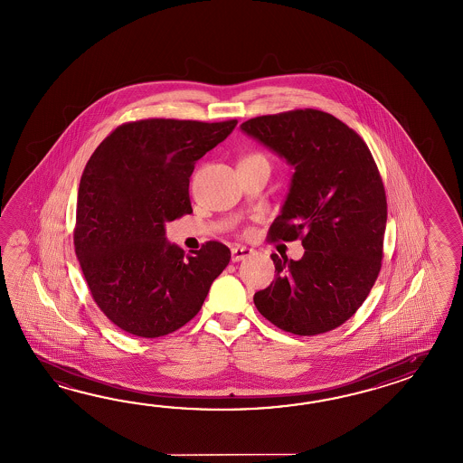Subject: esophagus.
Listing matches in <instances>:
<instances>
[{
	"label": "esophagus",
	"mask_w": 463,
	"mask_h": 463,
	"mask_svg": "<svg viewBox=\"0 0 463 463\" xmlns=\"http://www.w3.org/2000/svg\"><path fill=\"white\" fill-rule=\"evenodd\" d=\"M251 255H253L251 248L240 247V245L232 248V261H241V260L248 259Z\"/></svg>",
	"instance_id": "obj_1"
}]
</instances>
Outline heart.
Instances as JSON below:
<instances>
[{
  "label": "heart",
  "instance_id": "1",
  "mask_svg": "<svg viewBox=\"0 0 463 463\" xmlns=\"http://www.w3.org/2000/svg\"><path fill=\"white\" fill-rule=\"evenodd\" d=\"M243 160H261V162H267V158L263 155H260V153H253V155H250V156L243 158Z\"/></svg>",
  "mask_w": 463,
  "mask_h": 463
}]
</instances>
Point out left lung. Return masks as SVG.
I'll return each mask as SVG.
<instances>
[{
    "instance_id": "obj_1",
    "label": "left lung",
    "mask_w": 463,
    "mask_h": 463,
    "mask_svg": "<svg viewBox=\"0 0 463 463\" xmlns=\"http://www.w3.org/2000/svg\"><path fill=\"white\" fill-rule=\"evenodd\" d=\"M241 131L295 168L269 240L300 238V260L271 255L277 279L255 293L259 312L285 332H330L365 301L382 269L387 196L360 135L320 109L241 123Z\"/></svg>"
}]
</instances>
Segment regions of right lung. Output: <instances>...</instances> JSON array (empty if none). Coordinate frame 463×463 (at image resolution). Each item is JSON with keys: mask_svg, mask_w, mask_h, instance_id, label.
I'll return each mask as SVG.
<instances>
[{"mask_svg": "<svg viewBox=\"0 0 463 463\" xmlns=\"http://www.w3.org/2000/svg\"><path fill=\"white\" fill-rule=\"evenodd\" d=\"M237 123L131 121L88 160L76 203V257L99 310L127 334L156 338L182 328L232 259L220 241L184 255L166 241L165 223L194 212V163Z\"/></svg>", "mask_w": 463, "mask_h": 463, "instance_id": "1", "label": "right lung"}]
</instances>
